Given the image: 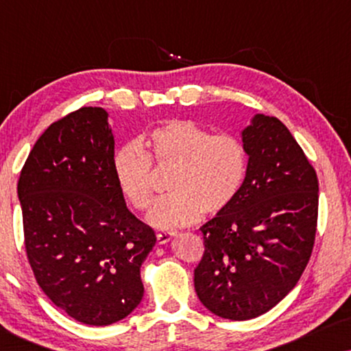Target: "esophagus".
<instances>
[{
  "label": "esophagus",
  "instance_id": "obj_1",
  "mask_svg": "<svg viewBox=\"0 0 351 351\" xmlns=\"http://www.w3.org/2000/svg\"><path fill=\"white\" fill-rule=\"evenodd\" d=\"M176 232H160L156 234V239H158V244H166L169 243L172 238L176 237Z\"/></svg>",
  "mask_w": 351,
  "mask_h": 351
}]
</instances>
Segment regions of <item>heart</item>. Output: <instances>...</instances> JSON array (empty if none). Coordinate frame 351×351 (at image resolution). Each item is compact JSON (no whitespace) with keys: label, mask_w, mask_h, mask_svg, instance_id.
<instances>
[{"label":"heart","mask_w":351,"mask_h":351,"mask_svg":"<svg viewBox=\"0 0 351 351\" xmlns=\"http://www.w3.org/2000/svg\"><path fill=\"white\" fill-rule=\"evenodd\" d=\"M138 143L114 152L113 177L123 198L137 210L152 204V161L174 169L171 195L153 204L148 222L158 228L184 227L201 214L215 215L234 203L247 169L243 142L232 134H215L190 119H172Z\"/></svg>","instance_id":"b5f03b06"}]
</instances>
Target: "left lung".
Returning a JSON list of instances; mask_svg holds the SVG:
<instances>
[{"label": "left lung", "mask_w": 351, "mask_h": 351, "mask_svg": "<svg viewBox=\"0 0 351 351\" xmlns=\"http://www.w3.org/2000/svg\"><path fill=\"white\" fill-rule=\"evenodd\" d=\"M247 169L234 203L201 227L204 254L195 291L225 319L257 318L280 304L310 261L318 177L275 117L257 113L241 131Z\"/></svg>", "instance_id": "8db88e82"}]
</instances>
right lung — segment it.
Returning <instances> with one entry per match:
<instances>
[{
  "mask_svg": "<svg viewBox=\"0 0 351 351\" xmlns=\"http://www.w3.org/2000/svg\"><path fill=\"white\" fill-rule=\"evenodd\" d=\"M108 113L83 107L52 123L17 184L27 257L52 304L89 326L141 304V267L156 237L119 193Z\"/></svg>",
  "mask_w": 351,
  "mask_h": 351,
  "instance_id": "1",
  "label": "right lung"
}]
</instances>
